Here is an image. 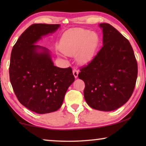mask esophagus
Segmentation results:
<instances>
[{
  "instance_id": "1",
  "label": "esophagus",
  "mask_w": 146,
  "mask_h": 146,
  "mask_svg": "<svg viewBox=\"0 0 146 146\" xmlns=\"http://www.w3.org/2000/svg\"><path fill=\"white\" fill-rule=\"evenodd\" d=\"M78 71L76 69H74L73 70V74H74V76L75 78H76L78 77Z\"/></svg>"
}]
</instances>
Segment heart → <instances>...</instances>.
Returning a JSON list of instances; mask_svg holds the SVG:
<instances>
[{
	"instance_id": "obj_1",
	"label": "heart",
	"mask_w": 146,
	"mask_h": 146,
	"mask_svg": "<svg viewBox=\"0 0 146 146\" xmlns=\"http://www.w3.org/2000/svg\"><path fill=\"white\" fill-rule=\"evenodd\" d=\"M99 41L98 35L94 32L76 29L64 34L60 46L64 54L68 56L78 54V60L85 64L92 59Z\"/></svg>"
}]
</instances>
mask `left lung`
Masks as SVG:
<instances>
[{"instance_id": "left-lung-1", "label": "left lung", "mask_w": 146, "mask_h": 146, "mask_svg": "<svg viewBox=\"0 0 146 146\" xmlns=\"http://www.w3.org/2000/svg\"><path fill=\"white\" fill-rule=\"evenodd\" d=\"M103 46L90 62L80 69L78 78L85 83L84 96L98 110H115L127 102L134 90L137 64L128 41L114 27L100 24Z\"/></svg>"}]
</instances>
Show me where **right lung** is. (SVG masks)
Segmentation results:
<instances>
[{
	"mask_svg": "<svg viewBox=\"0 0 146 146\" xmlns=\"http://www.w3.org/2000/svg\"><path fill=\"white\" fill-rule=\"evenodd\" d=\"M60 26L34 24L22 34L12 50L9 75L16 96L24 106L40 114L58 110L75 80L70 67L56 66L49 50L36 44Z\"/></svg>",
	"mask_w": 146,
	"mask_h": 146,
	"instance_id": "add662e5",
	"label": "right lung"
}]
</instances>
